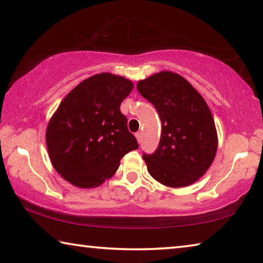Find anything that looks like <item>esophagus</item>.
<instances>
[{"label":"esophagus","instance_id":"esophagus-1","mask_svg":"<svg viewBox=\"0 0 263 263\" xmlns=\"http://www.w3.org/2000/svg\"><path fill=\"white\" fill-rule=\"evenodd\" d=\"M136 138H137L138 142H140V140H141V132H137L136 133Z\"/></svg>","mask_w":263,"mask_h":263}]
</instances>
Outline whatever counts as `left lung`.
Segmentation results:
<instances>
[{
  "label": "left lung",
  "instance_id": "left-lung-1",
  "mask_svg": "<svg viewBox=\"0 0 263 263\" xmlns=\"http://www.w3.org/2000/svg\"><path fill=\"white\" fill-rule=\"evenodd\" d=\"M157 109L162 132L158 148L142 155L153 179L172 188L193 184L216 157L218 139L210 109L181 75L160 72L137 83Z\"/></svg>",
  "mask_w": 263,
  "mask_h": 263
}]
</instances>
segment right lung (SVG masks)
I'll list each match as a JSON object with an SVG mask.
<instances>
[{
    "instance_id": "right-lung-1",
    "label": "right lung",
    "mask_w": 263,
    "mask_h": 263,
    "mask_svg": "<svg viewBox=\"0 0 263 263\" xmlns=\"http://www.w3.org/2000/svg\"><path fill=\"white\" fill-rule=\"evenodd\" d=\"M133 83L110 73L78 84L52 116L46 130L51 162L66 181L94 188L110 179L121 159L139 147L121 112Z\"/></svg>"
}]
</instances>
